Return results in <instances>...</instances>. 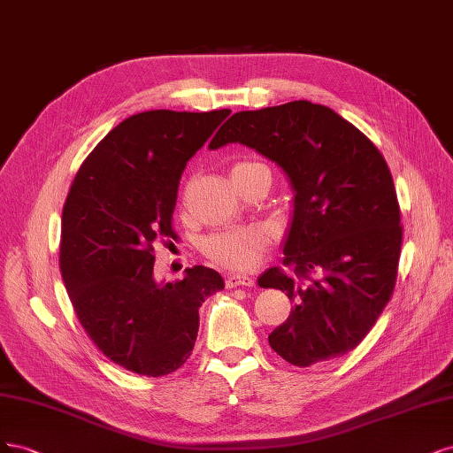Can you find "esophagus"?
Instances as JSON below:
<instances>
[{"label": "esophagus", "mask_w": 453, "mask_h": 453, "mask_svg": "<svg viewBox=\"0 0 453 453\" xmlns=\"http://www.w3.org/2000/svg\"><path fill=\"white\" fill-rule=\"evenodd\" d=\"M227 288H237V286H254V280L246 274H227L226 279Z\"/></svg>", "instance_id": "1"}]
</instances>
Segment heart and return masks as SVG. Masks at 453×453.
<instances>
[{"mask_svg":"<svg viewBox=\"0 0 453 453\" xmlns=\"http://www.w3.org/2000/svg\"><path fill=\"white\" fill-rule=\"evenodd\" d=\"M259 167L265 165L259 162H237L231 167V179ZM271 239V231L265 226L227 227L203 239L201 252L227 271H248L265 257Z\"/></svg>","mask_w":453,"mask_h":453,"instance_id":"b5f03b06","label":"heart"}]
</instances>
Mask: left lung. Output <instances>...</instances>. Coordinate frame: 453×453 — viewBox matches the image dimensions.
Here are the masks:
<instances>
[{"mask_svg": "<svg viewBox=\"0 0 453 453\" xmlns=\"http://www.w3.org/2000/svg\"><path fill=\"white\" fill-rule=\"evenodd\" d=\"M241 142L279 164L296 192L282 267L259 276L294 309L269 334L288 363L341 357L367 337L395 289L403 226L395 186L372 141L311 101L241 111L209 149Z\"/></svg>", "mask_w": 453, "mask_h": 453, "instance_id": "8db88e82", "label": "left lung"}]
</instances>
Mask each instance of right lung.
Returning a JSON list of instances; mask_svg holds the SVG:
<instances>
[{
  "instance_id": "1",
  "label": "right lung",
  "mask_w": 453,
  "mask_h": 453,
  "mask_svg": "<svg viewBox=\"0 0 453 453\" xmlns=\"http://www.w3.org/2000/svg\"><path fill=\"white\" fill-rule=\"evenodd\" d=\"M147 111L97 142L75 174L62 212L60 271L82 329L126 371L164 376L189 357L199 306L224 289L214 269L154 280V244L177 239L173 212L182 171L227 116Z\"/></svg>"
}]
</instances>
